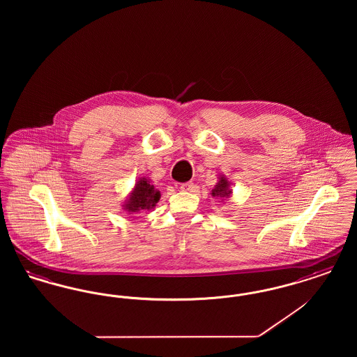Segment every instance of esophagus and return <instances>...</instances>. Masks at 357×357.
<instances>
[{"label": "esophagus", "mask_w": 357, "mask_h": 357, "mask_svg": "<svg viewBox=\"0 0 357 357\" xmlns=\"http://www.w3.org/2000/svg\"><path fill=\"white\" fill-rule=\"evenodd\" d=\"M192 188H194V183L192 182H186V183L181 185V190L182 191H192Z\"/></svg>", "instance_id": "esophagus-1"}]
</instances>
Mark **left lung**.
<instances>
[{"label": "left lung", "mask_w": 357, "mask_h": 357, "mask_svg": "<svg viewBox=\"0 0 357 357\" xmlns=\"http://www.w3.org/2000/svg\"><path fill=\"white\" fill-rule=\"evenodd\" d=\"M230 194H231L230 183H229L227 178H225V176L222 175V176H220L218 183L211 190V195H213V197H217V198H221L222 201H225V198H229Z\"/></svg>", "instance_id": "obj_1"}]
</instances>
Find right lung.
<instances>
[{
  "instance_id": "right-lung-1",
  "label": "right lung",
  "mask_w": 357,
  "mask_h": 357,
  "mask_svg": "<svg viewBox=\"0 0 357 357\" xmlns=\"http://www.w3.org/2000/svg\"><path fill=\"white\" fill-rule=\"evenodd\" d=\"M160 192L150 183V179L140 178L136 182L134 190L131 191L130 197L127 198L123 208L128 214L140 213V211H150L159 202Z\"/></svg>"
}]
</instances>
